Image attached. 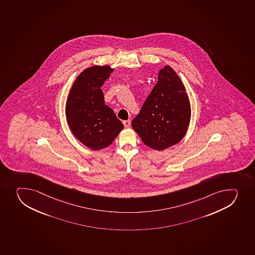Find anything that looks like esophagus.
<instances>
[{
	"label": "esophagus",
	"instance_id": "obj_1",
	"mask_svg": "<svg viewBox=\"0 0 255 255\" xmlns=\"http://www.w3.org/2000/svg\"><path fill=\"white\" fill-rule=\"evenodd\" d=\"M123 124L126 128H129V127H130V121H129V120L124 121Z\"/></svg>",
	"mask_w": 255,
	"mask_h": 255
}]
</instances>
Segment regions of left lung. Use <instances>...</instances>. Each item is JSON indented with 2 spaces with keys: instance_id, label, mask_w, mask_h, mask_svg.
<instances>
[{
  "instance_id": "8db88e82",
  "label": "left lung",
  "mask_w": 255,
  "mask_h": 255,
  "mask_svg": "<svg viewBox=\"0 0 255 255\" xmlns=\"http://www.w3.org/2000/svg\"><path fill=\"white\" fill-rule=\"evenodd\" d=\"M186 90L176 72L164 66L158 81L132 128L147 146L154 150L178 144L186 134L191 118V106Z\"/></svg>"
}]
</instances>
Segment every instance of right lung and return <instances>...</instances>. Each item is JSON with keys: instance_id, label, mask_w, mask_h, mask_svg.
<instances>
[{"instance_id": "1", "label": "right lung", "mask_w": 255, "mask_h": 255, "mask_svg": "<svg viewBox=\"0 0 255 255\" xmlns=\"http://www.w3.org/2000/svg\"><path fill=\"white\" fill-rule=\"evenodd\" d=\"M114 69L109 65L85 69L74 81L66 104L67 124L74 136L92 150L111 145L124 125L105 105L101 86Z\"/></svg>"}]
</instances>
